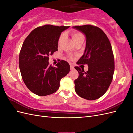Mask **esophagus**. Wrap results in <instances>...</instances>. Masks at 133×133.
Instances as JSON below:
<instances>
[{"mask_svg": "<svg viewBox=\"0 0 133 133\" xmlns=\"http://www.w3.org/2000/svg\"><path fill=\"white\" fill-rule=\"evenodd\" d=\"M70 69H74V66L72 65L71 64H70Z\"/></svg>", "mask_w": 133, "mask_h": 133, "instance_id": "esophagus-1", "label": "esophagus"}]
</instances>
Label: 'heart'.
Returning a JSON list of instances; mask_svg holds the SVG:
<instances>
[{
  "instance_id": "obj_1",
  "label": "heart",
  "mask_w": 133,
  "mask_h": 133,
  "mask_svg": "<svg viewBox=\"0 0 133 133\" xmlns=\"http://www.w3.org/2000/svg\"><path fill=\"white\" fill-rule=\"evenodd\" d=\"M71 35L72 39H73L74 43L79 41V40H80V39H84V35L82 33H80V32H78V31H74L71 33ZM63 38H64V34H63L60 35V36L59 38V40H58V43L59 44L61 43ZM70 58H73L70 57Z\"/></svg>"
}]
</instances>
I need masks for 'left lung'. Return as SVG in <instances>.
<instances>
[{"label": "left lung", "instance_id": "obj_1", "mask_svg": "<svg viewBox=\"0 0 133 133\" xmlns=\"http://www.w3.org/2000/svg\"><path fill=\"white\" fill-rule=\"evenodd\" d=\"M87 38L84 53L78 64H88V70L75 66L78 78L74 80L75 90L79 96L89 100L97 99L105 93L112 80L114 59L110 42L98 26L84 25L73 26Z\"/></svg>", "mask_w": 133, "mask_h": 133}]
</instances>
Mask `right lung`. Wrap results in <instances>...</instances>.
Masks as SVG:
<instances>
[{
  "label": "right lung",
  "mask_w": 133,
  "mask_h": 133,
  "mask_svg": "<svg viewBox=\"0 0 133 133\" xmlns=\"http://www.w3.org/2000/svg\"><path fill=\"white\" fill-rule=\"evenodd\" d=\"M69 26L46 24L35 28L28 35L19 53V65L25 85L39 96L57 91L62 78L70 71L69 63L60 60L56 67L49 64V57L58 50L62 32Z\"/></svg>",
  "instance_id": "add662e5"
}]
</instances>
